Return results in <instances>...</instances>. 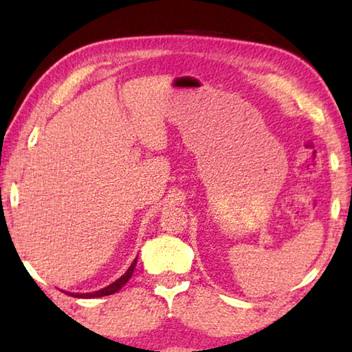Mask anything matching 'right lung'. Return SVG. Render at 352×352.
<instances>
[{
  "label": "right lung",
  "instance_id": "add662e5",
  "mask_svg": "<svg viewBox=\"0 0 352 352\" xmlns=\"http://www.w3.org/2000/svg\"><path fill=\"white\" fill-rule=\"evenodd\" d=\"M136 261H138V256H136V259L132 262V265L129 267V270L124 273V275L119 278V279H116L115 283H111L110 285H107V287H104V289H100V290H98V292H90V294H73V296L74 298H99V296H107V295H111V294H116V292L122 287L124 284H126L129 279H130V276H132V273H133V270H135V267H136Z\"/></svg>",
  "mask_w": 352,
  "mask_h": 352
}]
</instances>
